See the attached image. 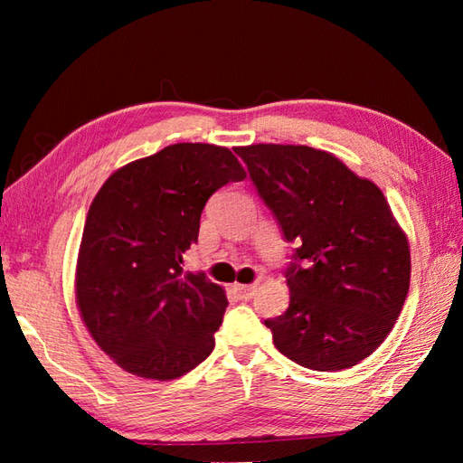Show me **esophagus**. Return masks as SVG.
Listing matches in <instances>:
<instances>
[{
  "mask_svg": "<svg viewBox=\"0 0 463 463\" xmlns=\"http://www.w3.org/2000/svg\"><path fill=\"white\" fill-rule=\"evenodd\" d=\"M234 292L239 294V298L249 300V298L254 297V292H257V287H254V284H234Z\"/></svg>",
  "mask_w": 463,
  "mask_h": 463,
  "instance_id": "34e87169",
  "label": "esophagus"
}]
</instances>
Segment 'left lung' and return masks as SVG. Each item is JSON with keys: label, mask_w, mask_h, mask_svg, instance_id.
Returning <instances> with one entry per match:
<instances>
[{"label": "left lung", "mask_w": 463, "mask_h": 463, "mask_svg": "<svg viewBox=\"0 0 463 463\" xmlns=\"http://www.w3.org/2000/svg\"><path fill=\"white\" fill-rule=\"evenodd\" d=\"M250 179L297 244L288 310L264 320L304 368L344 370L376 350L410 288V244L376 184L307 145L239 146Z\"/></svg>", "instance_id": "8db88e82"}]
</instances>
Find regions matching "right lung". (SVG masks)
Listing matches in <instances>:
<instances>
[{
    "label": "right lung",
    "instance_id": "right-lung-1",
    "mask_svg": "<svg viewBox=\"0 0 463 463\" xmlns=\"http://www.w3.org/2000/svg\"><path fill=\"white\" fill-rule=\"evenodd\" d=\"M244 173L226 146L176 143L117 169L87 213L75 300L107 356L125 372L175 380L214 348L229 307L222 287L183 272L209 196Z\"/></svg>",
    "mask_w": 463,
    "mask_h": 463
}]
</instances>
